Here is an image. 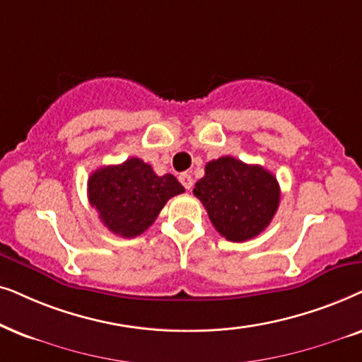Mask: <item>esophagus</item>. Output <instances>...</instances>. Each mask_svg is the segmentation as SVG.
<instances>
[{
  "label": "esophagus",
  "mask_w": 362,
  "mask_h": 362,
  "mask_svg": "<svg viewBox=\"0 0 362 362\" xmlns=\"http://www.w3.org/2000/svg\"><path fill=\"white\" fill-rule=\"evenodd\" d=\"M178 180H180V184L184 185L187 190H190L192 187H194V178H192L190 173H182V175L178 177Z\"/></svg>",
  "instance_id": "34e87169"
}]
</instances>
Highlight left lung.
<instances>
[{
	"label": "left lung",
	"mask_w": 362,
	"mask_h": 362,
	"mask_svg": "<svg viewBox=\"0 0 362 362\" xmlns=\"http://www.w3.org/2000/svg\"><path fill=\"white\" fill-rule=\"evenodd\" d=\"M194 195L216 231L230 242H247L262 233L279 205L276 177L262 165L230 156L206 163Z\"/></svg>",
	"instance_id": "1"
}]
</instances>
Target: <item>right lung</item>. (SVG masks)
I'll use <instances>...</instances> for the list:
<instances>
[{"instance_id":"right-lung-1","label":"right lung","mask_w":362,"mask_h":362,"mask_svg":"<svg viewBox=\"0 0 362 362\" xmlns=\"http://www.w3.org/2000/svg\"><path fill=\"white\" fill-rule=\"evenodd\" d=\"M185 189L172 173L158 177L141 158L100 167L88 182L89 204L112 233L134 238L151 226L168 199Z\"/></svg>"}]
</instances>
